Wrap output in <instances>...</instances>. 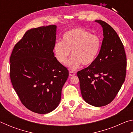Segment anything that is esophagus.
<instances>
[{"instance_id":"esophagus-1","label":"esophagus","mask_w":133,"mask_h":133,"mask_svg":"<svg viewBox=\"0 0 133 133\" xmlns=\"http://www.w3.org/2000/svg\"><path fill=\"white\" fill-rule=\"evenodd\" d=\"M76 75V72H74V71H69V75L70 76H74Z\"/></svg>"}]
</instances>
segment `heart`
<instances>
[{
	"mask_svg": "<svg viewBox=\"0 0 133 133\" xmlns=\"http://www.w3.org/2000/svg\"><path fill=\"white\" fill-rule=\"evenodd\" d=\"M102 46V40L97 35L82 28H75L65 32L62 42L54 45V52L58 62L66 64L71 50L72 56L67 66L75 70L82 64L89 66L93 63L97 56Z\"/></svg>",
	"mask_w": 133,
	"mask_h": 133,
	"instance_id": "b5f03b06",
	"label": "heart"
}]
</instances>
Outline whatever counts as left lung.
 <instances>
[{
    "mask_svg": "<svg viewBox=\"0 0 133 133\" xmlns=\"http://www.w3.org/2000/svg\"><path fill=\"white\" fill-rule=\"evenodd\" d=\"M96 22L102 25L104 36L100 51L93 63L77 75L85 102L102 107L111 103L122 86L127 58L123 43L113 28L103 21Z\"/></svg>",
    "mask_w": 133,
    "mask_h": 133,
    "instance_id": "left-lung-1",
    "label": "left lung"
}]
</instances>
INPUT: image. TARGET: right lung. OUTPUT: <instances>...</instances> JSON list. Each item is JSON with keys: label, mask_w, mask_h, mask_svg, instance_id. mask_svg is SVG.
I'll list each match as a JSON object with an SVG mask.
<instances>
[{"label": "right lung", "mask_w": 133, "mask_h": 133, "mask_svg": "<svg viewBox=\"0 0 133 133\" xmlns=\"http://www.w3.org/2000/svg\"><path fill=\"white\" fill-rule=\"evenodd\" d=\"M56 26L31 29L15 44L10 57L11 82L24 106L49 113L61 100L69 71L53 53Z\"/></svg>", "instance_id": "right-lung-1"}]
</instances>
